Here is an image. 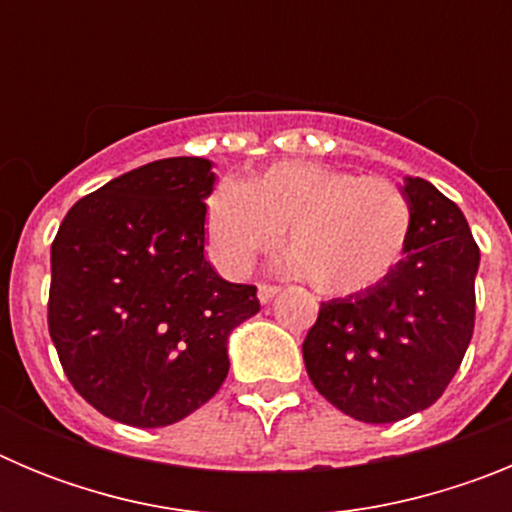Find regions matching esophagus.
<instances>
[{
    "label": "esophagus",
    "mask_w": 512,
    "mask_h": 512,
    "mask_svg": "<svg viewBox=\"0 0 512 512\" xmlns=\"http://www.w3.org/2000/svg\"><path fill=\"white\" fill-rule=\"evenodd\" d=\"M277 295H279V287H274V284H259V300L264 302V305L274 300Z\"/></svg>",
    "instance_id": "34e87169"
}]
</instances>
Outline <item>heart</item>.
<instances>
[{"label": "heart", "instance_id": "heart-1", "mask_svg": "<svg viewBox=\"0 0 512 512\" xmlns=\"http://www.w3.org/2000/svg\"><path fill=\"white\" fill-rule=\"evenodd\" d=\"M284 233L287 264L320 295H359L405 256L413 207L384 176L284 161L241 184H223L207 205V246L228 277H246Z\"/></svg>", "mask_w": 512, "mask_h": 512}]
</instances>
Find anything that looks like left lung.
<instances>
[{
  "mask_svg": "<svg viewBox=\"0 0 512 512\" xmlns=\"http://www.w3.org/2000/svg\"><path fill=\"white\" fill-rule=\"evenodd\" d=\"M413 233L372 289L320 302L302 343L307 377L341 413L395 423L431 408L474 333L479 248L467 217L420 176H405Z\"/></svg>",
  "mask_w": 512,
  "mask_h": 512,
  "instance_id": "8db88e82",
  "label": "left lung"
}]
</instances>
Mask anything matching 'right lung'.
Returning <instances> with one entry per match:
<instances>
[{
    "mask_svg": "<svg viewBox=\"0 0 512 512\" xmlns=\"http://www.w3.org/2000/svg\"><path fill=\"white\" fill-rule=\"evenodd\" d=\"M207 158H161L81 197L51 246L48 330L63 372L107 418L164 428L228 377V336L253 284L205 259Z\"/></svg>",
    "mask_w": 512,
    "mask_h": 512,
    "instance_id": "right-lung-1",
    "label": "right lung"
}]
</instances>
